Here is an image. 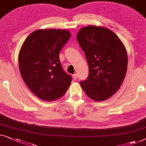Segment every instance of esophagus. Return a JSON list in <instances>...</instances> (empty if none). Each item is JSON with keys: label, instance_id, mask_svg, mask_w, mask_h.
Here are the masks:
<instances>
[{"label": "esophagus", "instance_id": "obj_1", "mask_svg": "<svg viewBox=\"0 0 146 146\" xmlns=\"http://www.w3.org/2000/svg\"><path fill=\"white\" fill-rule=\"evenodd\" d=\"M72 78L74 80H76V79L78 78V74H74L72 75Z\"/></svg>", "mask_w": 146, "mask_h": 146}]
</instances>
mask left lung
Wrapping results in <instances>:
<instances>
[{
	"instance_id": "8db88e82",
	"label": "left lung",
	"mask_w": 146,
	"mask_h": 146,
	"mask_svg": "<svg viewBox=\"0 0 146 146\" xmlns=\"http://www.w3.org/2000/svg\"><path fill=\"white\" fill-rule=\"evenodd\" d=\"M76 38L89 66L87 79L80 86L93 100H106L117 92L125 77L126 48L115 33L103 27H83Z\"/></svg>"
}]
</instances>
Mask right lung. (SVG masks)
<instances>
[{
	"label": "right lung",
	"mask_w": 146,
	"mask_h": 146,
	"mask_svg": "<svg viewBox=\"0 0 146 146\" xmlns=\"http://www.w3.org/2000/svg\"><path fill=\"white\" fill-rule=\"evenodd\" d=\"M70 37L62 29H39L26 38L19 52V68L28 88L38 98L54 101L66 92L72 76L64 70L59 53Z\"/></svg>",
	"instance_id": "obj_1"
}]
</instances>
